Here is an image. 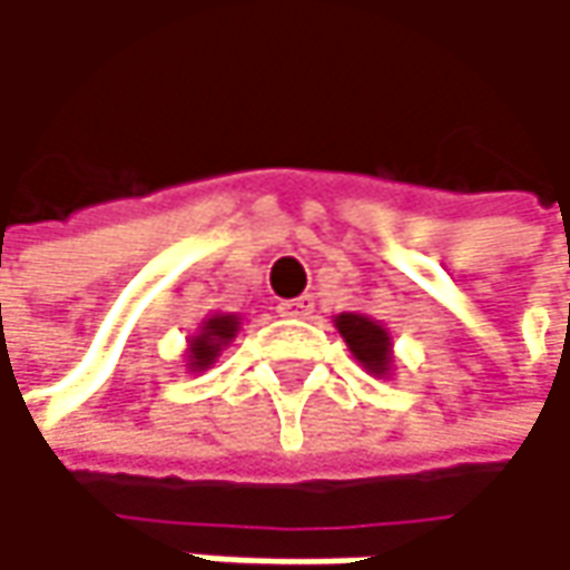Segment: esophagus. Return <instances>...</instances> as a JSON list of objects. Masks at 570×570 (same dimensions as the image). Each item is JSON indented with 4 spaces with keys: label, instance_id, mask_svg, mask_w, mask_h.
Masks as SVG:
<instances>
[{
    "label": "esophagus",
    "instance_id": "obj_1",
    "mask_svg": "<svg viewBox=\"0 0 570 570\" xmlns=\"http://www.w3.org/2000/svg\"><path fill=\"white\" fill-rule=\"evenodd\" d=\"M277 313L281 316H309L313 313V296H296V299H284L281 306H277Z\"/></svg>",
    "mask_w": 570,
    "mask_h": 570
}]
</instances>
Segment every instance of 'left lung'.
I'll return each mask as SVG.
<instances>
[{
  "mask_svg": "<svg viewBox=\"0 0 570 570\" xmlns=\"http://www.w3.org/2000/svg\"><path fill=\"white\" fill-rule=\"evenodd\" d=\"M336 330L343 333L350 353L373 373V376H390L393 370V340L390 333L363 313H340Z\"/></svg>",
  "mask_w": 570,
  "mask_h": 570,
  "instance_id": "left-lung-1",
  "label": "left lung"
}]
</instances>
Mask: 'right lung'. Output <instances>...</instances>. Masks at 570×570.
<instances>
[{"label":"right lung","instance_id":"obj_1","mask_svg":"<svg viewBox=\"0 0 570 570\" xmlns=\"http://www.w3.org/2000/svg\"><path fill=\"white\" fill-rule=\"evenodd\" d=\"M237 330H240V316H234V313L207 316L200 323L197 336H190V343H187V370H194V373L207 370L220 356V350L237 336Z\"/></svg>","mask_w":570,"mask_h":570}]
</instances>
